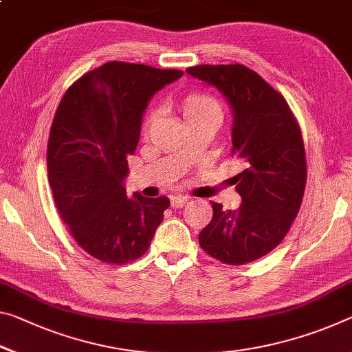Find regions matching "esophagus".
Listing matches in <instances>:
<instances>
[{
    "instance_id": "34e87169",
    "label": "esophagus",
    "mask_w": 352,
    "mask_h": 352,
    "mask_svg": "<svg viewBox=\"0 0 352 352\" xmlns=\"http://www.w3.org/2000/svg\"><path fill=\"white\" fill-rule=\"evenodd\" d=\"M189 202V197H182V196H175L170 199V205L174 206V208H182V206H185Z\"/></svg>"
}]
</instances>
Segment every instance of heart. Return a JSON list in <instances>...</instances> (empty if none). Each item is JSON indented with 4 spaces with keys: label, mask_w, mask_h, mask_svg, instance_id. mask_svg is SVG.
I'll list each match as a JSON object with an SVG mask.
<instances>
[{
    "label": "heart",
    "mask_w": 352,
    "mask_h": 352,
    "mask_svg": "<svg viewBox=\"0 0 352 352\" xmlns=\"http://www.w3.org/2000/svg\"><path fill=\"white\" fill-rule=\"evenodd\" d=\"M178 108H180V113L185 119L186 125L191 126L194 124H199L202 120H219L222 119V109L219 103L216 102L208 94L204 92H191L188 96L183 97L178 103ZM161 111L160 109H152L147 116L146 122H144V133L152 130V126L160 120Z\"/></svg>",
    "instance_id": "heart-1"
}]
</instances>
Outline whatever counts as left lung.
<instances>
[{"label": "left lung", "mask_w": 352, "mask_h": 352, "mask_svg": "<svg viewBox=\"0 0 352 352\" xmlns=\"http://www.w3.org/2000/svg\"><path fill=\"white\" fill-rule=\"evenodd\" d=\"M189 75L216 87L230 106L232 155L239 208L213 202V219L199 235L206 254L226 265H246L271 252L292 227L304 197L307 164L296 119L280 94L241 64L197 65Z\"/></svg>", "instance_id": "obj_1"}]
</instances>
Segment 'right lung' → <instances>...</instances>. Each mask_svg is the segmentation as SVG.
Listing matches in <instances>:
<instances>
[{"label": "right lung", "instance_id": "1", "mask_svg": "<svg viewBox=\"0 0 352 352\" xmlns=\"http://www.w3.org/2000/svg\"><path fill=\"white\" fill-rule=\"evenodd\" d=\"M182 75L106 63L72 85L56 109L47 152L54 204L76 243L104 263L146 254L169 208L167 197H128L124 182L150 98Z\"/></svg>", "mask_w": 352, "mask_h": 352}]
</instances>
